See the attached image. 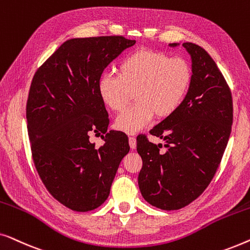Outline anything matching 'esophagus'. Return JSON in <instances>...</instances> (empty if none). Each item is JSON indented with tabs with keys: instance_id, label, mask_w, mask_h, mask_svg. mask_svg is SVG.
<instances>
[{
	"instance_id": "obj_1",
	"label": "esophagus",
	"mask_w": 250,
	"mask_h": 250,
	"mask_svg": "<svg viewBox=\"0 0 250 250\" xmlns=\"http://www.w3.org/2000/svg\"><path fill=\"white\" fill-rule=\"evenodd\" d=\"M128 142H129V146H131V149L136 148V139L134 138V136H129Z\"/></svg>"
}]
</instances>
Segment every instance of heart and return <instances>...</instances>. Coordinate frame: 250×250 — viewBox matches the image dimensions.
Returning a JSON list of instances; mask_svg holds the SVG:
<instances>
[{
	"mask_svg": "<svg viewBox=\"0 0 250 250\" xmlns=\"http://www.w3.org/2000/svg\"><path fill=\"white\" fill-rule=\"evenodd\" d=\"M192 82V69L183 58H173L156 50H138L118 64V76L104 74L98 84L101 101L112 111H122L115 127L136 134L151 122L173 115L187 97Z\"/></svg>",
	"mask_w": 250,
	"mask_h": 250,
	"instance_id": "obj_1",
	"label": "heart"
}]
</instances>
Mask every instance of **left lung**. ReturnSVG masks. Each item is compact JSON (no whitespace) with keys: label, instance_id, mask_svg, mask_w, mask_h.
Listing matches in <instances>:
<instances>
[{"label":"left lung","instance_id":"8db88e82","mask_svg":"<svg viewBox=\"0 0 250 250\" xmlns=\"http://www.w3.org/2000/svg\"><path fill=\"white\" fill-rule=\"evenodd\" d=\"M183 46L192 61L189 92L180 108L150 131L166 142V150L145 135L136 139L143 162L140 191L146 201L164 210L186 207L209 186L233 121L230 87L215 61L197 44L187 42Z\"/></svg>","mask_w":250,"mask_h":250}]
</instances>
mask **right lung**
<instances>
[{
    "label": "right lung",
    "mask_w": 250,
    "mask_h": 250,
    "mask_svg": "<svg viewBox=\"0 0 250 250\" xmlns=\"http://www.w3.org/2000/svg\"><path fill=\"white\" fill-rule=\"evenodd\" d=\"M134 44L123 36L68 40L33 77L26 117L34 164L47 191L71 210H93L107 200L129 151L125 133H107L98 84L104 68ZM91 131L103 133L100 148L89 142Z\"/></svg>",
    "instance_id": "obj_1"
}]
</instances>
